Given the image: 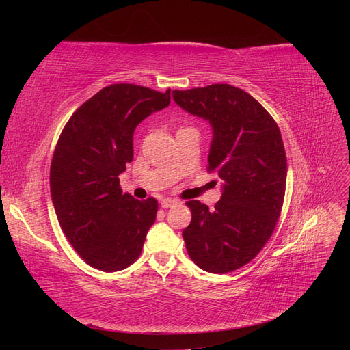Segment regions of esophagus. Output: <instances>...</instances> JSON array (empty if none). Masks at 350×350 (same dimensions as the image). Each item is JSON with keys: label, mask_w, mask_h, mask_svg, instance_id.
<instances>
[{"label": "esophagus", "mask_w": 350, "mask_h": 350, "mask_svg": "<svg viewBox=\"0 0 350 350\" xmlns=\"http://www.w3.org/2000/svg\"><path fill=\"white\" fill-rule=\"evenodd\" d=\"M176 204H178V201H176V200H172V198H165V200H162L161 207H162V208H171V207H174V206H176Z\"/></svg>", "instance_id": "1"}]
</instances>
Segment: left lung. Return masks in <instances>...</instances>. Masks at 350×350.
<instances>
[{"mask_svg":"<svg viewBox=\"0 0 350 350\" xmlns=\"http://www.w3.org/2000/svg\"><path fill=\"white\" fill-rule=\"evenodd\" d=\"M172 98L213 126L207 172L224 181L215 210L198 200L185 203L188 256L206 271H234L257 256L278 225L288 174L280 130L258 100L230 84L174 90Z\"/></svg>","mask_w":350,"mask_h":350,"instance_id":"obj_1","label":"left lung"}]
</instances>
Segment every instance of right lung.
I'll return each mask as SVG.
<instances>
[{
    "instance_id": "right-lung-1",
    "label": "right lung",
    "mask_w": 350,
    "mask_h": 350,
    "mask_svg": "<svg viewBox=\"0 0 350 350\" xmlns=\"http://www.w3.org/2000/svg\"><path fill=\"white\" fill-rule=\"evenodd\" d=\"M169 103L171 89L111 84L61 131L51 162L52 203L71 247L93 269L118 271L140 257L157 200L122 194L120 174L133 161L135 126Z\"/></svg>"
}]
</instances>
